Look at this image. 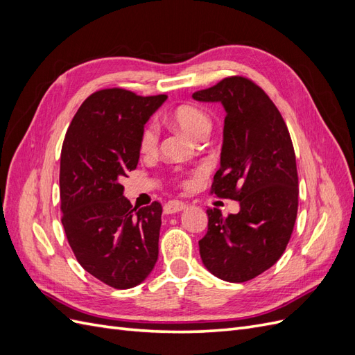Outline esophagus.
<instances>
[{
	"instance_id": "esophagus-1",
	"label": "esophagus",
	"mask_w": 355,
	"mask_h": 355,
	"mask_svg": "<svg viewBox=\"0 0 355 355\" xmlns=\"http://www.w3.org/2000/svg\"><path fill=\"white\" fill-rule=\"evenodd\" d=\"M187 207V204L180 200H170L164 204V213L171 214V213H178L182 211Z\"/></svg>"
}]
</instances>
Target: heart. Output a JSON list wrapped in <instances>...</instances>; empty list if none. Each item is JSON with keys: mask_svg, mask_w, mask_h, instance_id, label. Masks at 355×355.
<instances>
[{"mask_svg": "<svg viewBox=\"0 0 355 355\" xmlns=\"http://www.w3.org/2000/svg\"><path fill=\"white\" fill-rule=\"evenodd\" d=\"M175 124L184 130L192 139H206L211 128L210 116L198 106L194 105H180L171 114ZM158 148V130L155 124H146L139 137V151L142 155H153ZM185 184V180H182Z\"/></svg>", "mask_w": 355, "mask_h": 355, "instance_id": "b5f03b06", "label": "heart"}]
</instances>
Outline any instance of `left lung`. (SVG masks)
Wrapping results in <instances>:
<instances>
[{
    "mask_svg": "<svg viewBox=\"0 0 355 355\" xmlns=\"http://www.w3.org/2000/svg\"><path fill=\"white\" fill-rule=\"evenodd\" d=\"M192 98L220 102V167L210 194L240 202L237 214L207 210V232L198 241L202 263L230 283H244L280 259L297 214L299 182L288 128L270 96L254 81L231 75Z\"/></svg>",
    "mask_w": 355,
    "mask_h": 355,
    "instance_id": "left-lung-1",
    "label": "left lung"
}]
</instances>
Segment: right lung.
Here are the masks:
<instances>
[{
    "mask_svg": "<svg viewBox=\"0 0 355 355\" xmlns=\"http://www.w3.org/2000/svg\"><path fill=\"white\" fill-rule=\"evenodd\" d=\"M121 87L92 93L73 115L60 154V211L68 243L85 271L114 288L142 283L158 259L163 207L137 209L121 178L136 168L139 137L166 101Z\"/></svg>",
    "mask_w": 355,
    "mask_h": 355,
    "instance_id": "right-lung-1",
    "label": "right lung"
}]
</instances>
